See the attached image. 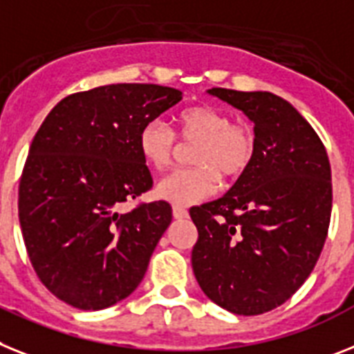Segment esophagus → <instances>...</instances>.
<instances>
[{"mask_svg": "<svg viewBox=\"0 0 354 354\" xmlns=\"http://www.w3.org/2000/svg\"><path fill=\"white\" fill-rule=\"evenodd\" d=\"M172 216H174V219H185L187 216H189V212H187L185 207L174 205V207H172Z\"/></svg>", "mask_w": 354, "mask_h": 354, "instance_id": "1", "label": "esophagus"}]
</instances>
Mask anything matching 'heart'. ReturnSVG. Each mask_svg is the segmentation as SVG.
I'll return each mask as SVG.
<instances>
[{
    "instance_id": "heart-1",
    "label": "heart",
    "mask_w": 354,
    "mask_h": 354,
    "mask_svg": "<svg viewBox=\"0 0 354 354\" xmlns=\"http://www.w3.org/2000/svg\"><path fill=\"white\" fill-rule=\"evenodd\" d=\"M174 133L162 120L145 122L138 133V153L147 167L165 171L171 167L176 142H198L192 163L165 176L156 187L162 200L174 205H192L205 200L218 187V174L225 180L241 176L252 163L255 151L254 133L243 124H234L230 115L212 106H189L172 120Z\"/></svg>"
}]
</instances>
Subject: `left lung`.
<instances>
[{
  "label": "left lung",
  "instance_id": "8db88e82",
  "mask_svg": "<svg viewBox=\"0 0 354 354\" xmlns=\"http://www.w3.org/2000/svg\"><path fill=\"white\" fill-rule=\"evenodd\" d=\"M254 124L252 163L219 200L192 207L196 281L236 315L286 302L315 268L331 218V167L301 113L270 91L207 90Z\"/></svg>",
  "mask_w": 354,
  "mask_h": 354
}]
</instances>
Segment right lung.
Returning a JSON list of instances; mask_svg holds the SVG:
<instances>
[{
	"instance_id": "obj_1",
	"label": "right lung",
	"mask_w": 354,
	"mask_h": 354,
	"mask_svg": "<svg viewBox=\"0 0 354 354\" xmlns=\"http://www.w3.org/2000/svg\"><path fill=\"white\" fill-rule=\"evenodd\" d=\"M180 100L167 86H99L62 99L41 124L21 176L19 223L37 277L62 302L104 310L142 283L172 209L120 205L153 187L140 127Z\"/></svg>"
}]
</instances>
